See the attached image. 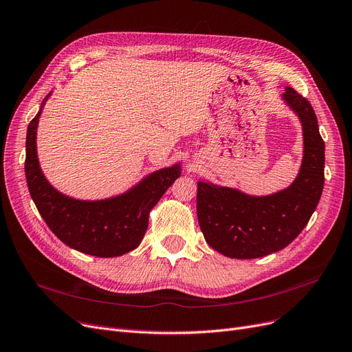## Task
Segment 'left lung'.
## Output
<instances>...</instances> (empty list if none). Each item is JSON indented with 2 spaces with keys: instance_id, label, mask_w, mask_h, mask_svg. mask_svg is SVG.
I'll return each instance as SVG.
<instances>
[{
  "instance_id": "8db88e82",
  "label": "left lung",
  "mask_w": 352,
  "mask_h": 352,
  "mask_svg": "<svg viewBox=\"0 0 352 352\" xmlns=\"http://www.w3.org/2000/svg\"><path fill=\"white\" fill-rule=\"evenodd\" d=\"M285 102L298 114L303 129V160L296 180L269 196L198 182L196 210L206 243L231 258H258L287 247L296 238L320 199L325 143L315 111L305 96L287 87Z\"/></svg>"
}]
</instances>
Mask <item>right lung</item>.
<instances>
[{"label": "right lung", "instance_id": "obj_1", "mask_svg": "<svg viewBox=\"0 0 352 352\" xmlns=\"http://www.w3.org/2000/svg\"><path fill=\"white\" fill-rule=\"evenodd\" d=\"M46 100L27 127L24 163L27 186L41 218L62 243L89 256L118 257L137 248L147 231L150 210L180 176V164L148 175L116 198H69L49 184L37 159L36 131Z\"/></svg>", "mask_w": 352, "mask_h": 352}]
</instances>
